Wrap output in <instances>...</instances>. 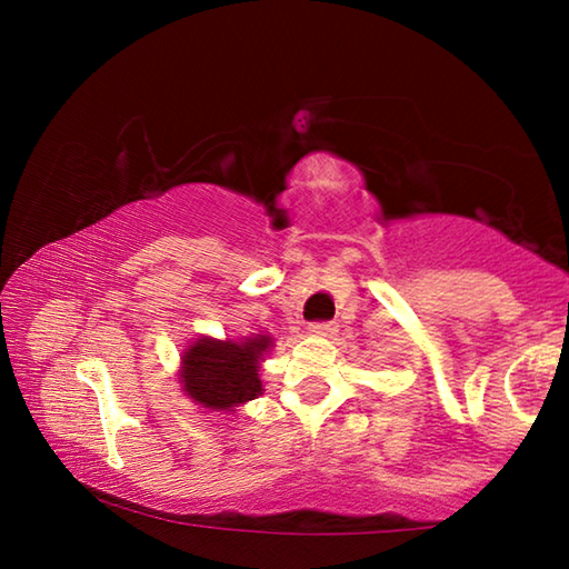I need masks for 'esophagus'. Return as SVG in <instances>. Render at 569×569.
<instances>
[{
    "instance_id": "esophagus-1",
    "label": "esophagus",
    "mask_w": 569,
    "mask_h": 569,
    "mask_svg": "<svg viewBox=\"0 0 569 569\" xmlns=\"http://www.w3.org/2000/svg\"><path fill=\"white\" fill-rule=\"evenodd\" d=\"M313 336H333L336 333V323L333 321H323V323H313L311 326Z\"/></svg>"
}]
</instances>
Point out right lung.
<instances>
[{
	"label": "right lung",
	"mask_w": 569,
	"mask_h": 569,
	"mask_svg": "<svg viewBox=\"0 0 569 569\" xmlns=\"http://www.w3.org/2000/svg\"><path fill=\"white\" fill-rule=\"evenodd\" d=\"M273 349L268 333L246 339H213L200 336L180 356V391L203 413H236V407L263 393L261 363Z\"/></svg>",
	"instance_id": "1"
}]
</instances>
